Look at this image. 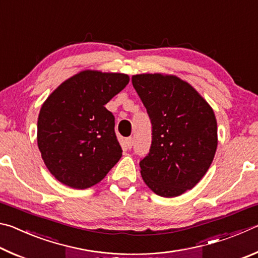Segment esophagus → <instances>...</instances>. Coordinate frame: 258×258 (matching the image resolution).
<instances>
[{
	"mask_svg": "<svg viewBox=\"0 0 258 258\" xmlns=\"http://www.w3.org/2000/svg\"><path fill=\"white\" fill-rule=\"evenodd\" d=\"M125 145L127 147V149H131L133 146V138H127L125 140Z\"/></svg>",
	"mask_w": 258,
	"mask_h": 258,
	"instance_id": "34e87169",
	"label": "esophagus"
}]
</instances>
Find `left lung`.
Instances as JSON below:
<instances>
[{"label": "left lung", "mask_w": 258, "mask_h": 258, "mask_svg": "<svg viewBox=\"0 0 258 258\" xmlns=\"http://www.w3.org/2000/svg\"><path fill=\"white\" fill-rule=\"evenodd\" d=\"M132 83L152 124L141 176L156 195L177 197L207 173L217 149L215 113L186 81L169 74H138Z\"/></svg>", "instance_id": "obj_1"}]
</instances>
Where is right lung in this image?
Instances as JSON below:
<instances>
[{
  "label": "right lung",
  "mask_w": 258,
  "mask_h": 258,
  "mask_svg": "<svg viewBox=\"0 0 258 258\" xmlns=\"http://www.w3.org/2000/svg\"><path fill=\"white\" fill-rule=\"evenodd\" d=\"M128 82L126 74L85 69L63 81L43 102L37 146L47 169L62 184L93 186L120 159L115 117L104 104Z\"/></svg>",
  "instance_id": "right-lung-1"
}]
</instances>
